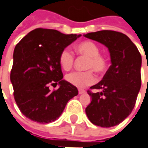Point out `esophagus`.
Returning a JSON list of instances; mask_svg holds the SVG:
<instances>
[{
  "label": "esophagus",
  "mask_w": 148,
  "mask_h": 148,
  "mask_svg": "<svg viewBox=\"0 0 148 148\" xmlns=\"http://www.w3.org/2000/svg\"><path fill=\"white\" fill-rule=\"evenodd\" d=\"M84 93H86V90H82V89H79V95L84 94Z\"/></svg>",
  "instance_id": "34e87169"
}]
</instances>
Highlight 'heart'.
<instances>
[{"instance_id":"heart-1","label":"heart","mask_w":148,"mask_h":148,"mask_svg":"<svg viewBox=\"0 0 148 148\" xmlns=\"http://www.w3.org/2000/svg\"><path fill=\"white\" fill-rule=\"evenodd\" d=\"M75 51L79 55L88 58L86 69L92 70L98 74L106 71L108 62L106 58L100 54V48L96 43L90 40L82 41L75 46ZM58 61L64 70H69L74 64V54L69 49L65 48L61 51ZM65 78L71 85L80 88L90 86L96 81V77L90 70L86 72H72L67 74Z\"/></svg>"}]
</instances>
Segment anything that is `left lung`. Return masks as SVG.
<instances>
[{
	"mask_svg": "<svg viewBox=\"0 0 148 148\" xmlns=\"http://www.w3.org/2000/svg\"><path fill=\"white\" fill-rule=\"evenodd\" d=\"M104 45L109 51L111 66L102 79L88 90L91 101L86 108L89 120L101 127H113L132 112L141 89V56L127 35L113 30L84 34Z\"/></svg>",
	"mask_w": 148,
	"mask_h": 148,
	"instance_id": "left-lung-1",
	"label": "left lung"
}]
</instances>
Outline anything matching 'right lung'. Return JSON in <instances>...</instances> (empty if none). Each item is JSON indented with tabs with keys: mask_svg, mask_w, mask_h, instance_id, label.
<instances>
[{
	"mask_svg": "<svg viewBox=\"0 0 148 148\" xmlns=\"http://www.w3.org/2000/svg\"><path fill=\"white\" fill-rule=\"evenodd\" d=\"M81 34H64L55 29H35L17 44L13 51L11 82L21 113L40 124L55 121L78 89L63 79L61 51ZM60 88L51 92L50 85Z\"/></svg>",
	"mask_w": 148,
	"mask_h": 148,
	"instance_id": "add662e5",
	"label": "right lung"
}]
</instances>
